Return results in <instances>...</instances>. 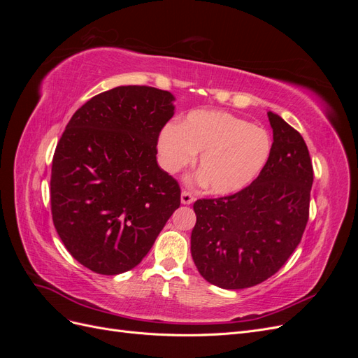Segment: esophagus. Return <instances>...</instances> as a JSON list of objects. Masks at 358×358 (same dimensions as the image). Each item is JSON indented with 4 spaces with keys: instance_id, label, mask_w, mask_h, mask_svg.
I'll return each instance as SVG.
<instances>
[{
    "instance_id": "34e87169",
    "label": "esophagus",
    "mask_w": 358,
    "mask_h": 358,
    "mask_svg": "<svg viewBox=\"0 0 358 358\" xmlns=\"http://www.w3.org/2000/svg\"><path fill=\"white\" fill-rule=\"evenodd\" d=\"M194 200H196V199H194V196H192L189 191H187V189L182 191V194H180L182 204H191Z\"/></svg>"
}]
</instances>
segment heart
<instances>
[{"label": "heart", "mask_w": 358, "mask_h": 358, "mask_svg": "<svg viewBox=\"0 0 358 358\" xmlns=\"http://www.w3.org/2000/svg\"><path fill=\"white\" fill-rule=\"evenodd\" d=\"M270 150L266 129L213 110L191 112L179 125H167L159 137V152L171 173L191 164L201 152L200 179L215 194L246 188L266 166Z\"/></svg>", "instance_id": "heart-1"}]
</instances>
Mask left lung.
<instances>
[{"label": "left lung", "instance_id": "1", "mask_svg": "<svg viewBox=\"0 0 358 358\" xmlns=\"http://www.w3.org/2000/svg\"><path fill=\"white\" fill-rule=\"evenodd\" d=\"M267 116L273 143L258 178L231 196L194 203L192 259L208 282L225 289L254 287L275 275L309 220L313 169L308 146L279 115Z\"/></svg>", "mask_w": 358, "mask_h": 358}]
</instances>
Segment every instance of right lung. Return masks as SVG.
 Listing matches in <instances>:
<instances>
[{
	"label": "right lung",
	"mask_w": 358,
	"mask_h": 358,
	"mask_svg": "<svg viewBox=\"0 0 358 358\" xmlns=\"http://www.w3.org/2000/svg\"><path fill=\"white\" fill-rule=\"evenodd\" d=\"M169 91L117 86L76 110L52 161L57 233L100 275L136 267L180 206V187L157 162L161 129L175 113Z\"/></svg>",
	"instance_id": "1"
}]
</instances>
